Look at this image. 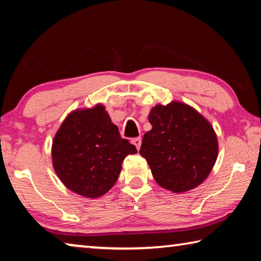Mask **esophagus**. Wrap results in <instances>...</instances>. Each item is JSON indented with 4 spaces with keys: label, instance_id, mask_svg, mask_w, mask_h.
Returning <instances> with one entry per match:
<instances>
[{
    "label": "esophagus",
    "instance_id": "obj_1",
    "mask_svg": "<svg viewBox=\"0 0 261 261\" xmlns=\"http://www.w3.org/2000/svg\"><path fill=\"white\" fill-rule=\"evenodd\" d=\"M132 144L135 145V146L137 147V149H140V145H141V138H134L132 139Z\"/></svg>",
    "mask_w": 261,
    "mask_h": 261
}]
</instances>
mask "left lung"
<instances>
[{
    "mask_svg": "<svg viewBox=\"0 0 261 261\" xmlns=\"http://www.w3.org/2000/svg\"><path fill=\"white\" fill-rule=\"evenodd\" d=\"M148 121L152 129L144 135L139 153L156 183L168 191L183 193L204 182L219 153L210 121L190 105L175 100L154 106Z\"/></svg>",
    "mask_w": 261,
    "mask_h": 261,
    "instance_id": "8db88e82",
    "label": "left lung"
}]
</instances>
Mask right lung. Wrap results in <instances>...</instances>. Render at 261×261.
Returning a JSON list of instances; mask_svg holds the SVG:
<instances>
[{
  "mask_svg": "<svg viewBox=\"0 0 261 261\" xmlns=\"http://www.w3.org/2000/svg\"><path fill=\"white\" fill-rule=\"evenodd\" d=\"M136 153L101 103L69 113L51 145L57 177L70 191L92 199L114 187L124 158Z\"/></svg>",
  "mask_w": 261,
  "mask_h": 261,
  "instance_id": "1",
  "label": "right lung"
}]
</instances>
